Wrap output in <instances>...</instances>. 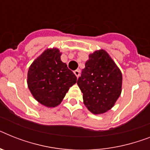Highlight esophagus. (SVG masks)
<instances>
[{
  "instance_id": "1",
  "label": "esophagus",
  "mask_w": 150,
  "mask_h": 150,
  "mask_svg": "<svg viewBox=\"0 0 150 150\" xmlns=\"http://www.w3.org/2000/svg\"><path fill=\"white\" fill-rule=\"evenodd\" d=\"M74 73H75V75H76V77L79 78L80 76V70L79 69H77V70H75L74 71Z\"/></svg>"
}]
</instances>
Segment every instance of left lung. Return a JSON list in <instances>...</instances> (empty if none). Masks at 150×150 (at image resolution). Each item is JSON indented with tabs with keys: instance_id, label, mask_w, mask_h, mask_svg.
Instances as JSON below:
<instances>
[{
	"instance_id": "8db88e82",
	"label": "left lung",
	"mask_w": 150,
	"mask_h": 150,
	"mask_svg": "<svg viewBox=\"0 0 150 150\" xmlns=\"http://www.w3.org/2000/svg\"><path fill=\"white\" fill-rule=\"evenodd\" d=\"M77 84L88 109L94 114H103L120 97L122 74L108 52L98 50L89 55Z\"/></svg>"
}]
</instances>
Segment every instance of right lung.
Masks as SVG:
<instances>
[{
  "instance_id": "obj_1",
  "label": "right lung",
  "mask_w": 150,
  "mask_h": 150,
  "mask_svg": "<svg viewBox=\"0 0 150 150\" xmlns=\"http://www.w3.org/2000/svg\"><path fill=\"white\" fill-rule=\"evenodd\" d=\"M59 50H46L30 65L27 85L36 100L46 107L62 102L69 88L77 81L75 74L61 61Z\"/></svg>"
}]
</instances>
